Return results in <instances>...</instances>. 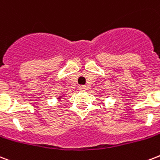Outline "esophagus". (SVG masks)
<instances>
[{
	"mask_svg": "<svg viewBox=\"0 0 160 160\" xmlns=\"http://www.w3.org/2000/svg\"><path fill=\"white\" fill-rule=\"evenodd\" d=\"M79 90L80 91H85L86 90V86L85 85H80V86H79Z\"/></svg>",
	"mask_w": 160,
	"mask_h": 160,
	"instance_id": "obj_1",
	"label": "esophagus"
}]
</instances>
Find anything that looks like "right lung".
Instances as JSON below:
<instances>
[{
    "mask_svg": "<svg viewBox=\"0 0 160 160\" xmlns=\"http://www.w3.org/2000/svg\"><path fill=\"white\" fill-rule=\"evenodd\" d=\"M62 97H63V95H61V96H59V97H58V98H57V99H58V100H60L61 98H62Z\"/></svg>",
    "mask_w": 160,
    "mask_h": 160,
    "instance_id": "obj_1",
    "label": "right lung"
}]
</instances>
